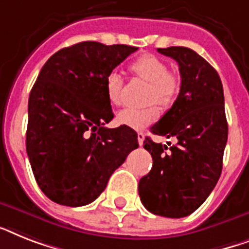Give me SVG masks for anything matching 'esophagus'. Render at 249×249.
<instances>
[{
  "mask_svg": "<svg viewBox=\"0 0 249 249\" xmlns=\"http://www.w3.org/2000/svg\"><path fill=\"white\" fill-rule=\"evenodd\" d=\"M143 142H144V133H143V131H138V143H139V145H143Z\"/></svg>",
  "mask_w": 249,
  "mask_h": 249,
  "instance_id": "obj_1",
  "label": "esophagus"
}]
</instances>
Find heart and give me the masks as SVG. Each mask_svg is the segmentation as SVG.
I'll list each match as a JSON object with an SVG mask.
<instances>
[{"label":"heart","instance_id":"b5f03b06","mask_svg":"<svg viewBox=\"0 0 249 249\" xmlns=\"http://www.w3.org/2000/svg\"><path fill=\"white\" fill-rule=\"evenodd\" d=\"M129 70L135 78L142 79L148 83L147 102H159L162 106H169L174 102L179 87L180 79L173 71H169L166 62L153 54H143L135 58L129 65ZM107 100L111 105L121 104V89L123 78L116 71H111L105 82ZM160 115V108L156 105L147 107H126L119 111L116 120L120 125L131 129H143L156 121Z\"/></svg>","mask_w":249,"mask_h":249}]
</instances>
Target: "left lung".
<instances>
[{
  "label": "left lung",
  "mask_w": 249,
  "mask_h": 249,
  "mask_svg": "<svg viewBox=\"0 0 249 249\" xmlns=\"http://www.w3.org/2000/svg\"><path fill=\"white\" fill-rule=\"evenodd\" d=\"M174 58L181 76L180 92L171 108L151 128L153 134L174 137L177 144L145 138L152 169L139 180L143 206L155 215L184 217L195 212L215 188L223 170L228 123L221 79L191 48H157Z\"/></svg>",
  "instance_id": "8db88e82"
}]
</instances>
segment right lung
Wrapping results in <instances>:
<instances>
[{"label":"right lung","instance_id":"1","mask_svg":"<svg viewBox=\"0 0 249 249\" xmlns=\"http://www.w3.org/2000/svg\"><path fill=\"white\" fill-rule=\"evenodd\" d=\"M138 50L126 44L80 42L44 64L28 102L26 153L44 195L58 205L93 202L133 149L138 135L114 118L107 75Z\"/></svg>","mask_w":249,"mask_h":249}]
</instances>
